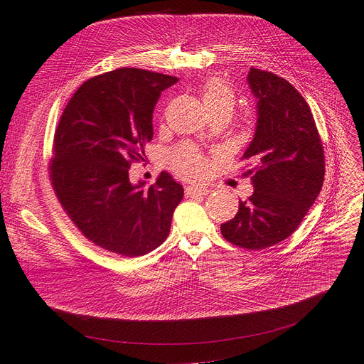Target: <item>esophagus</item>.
Listing matches in <instances>:
<instances>
[{"instance_id": "esophagus-1", "label": "esophagus", "mask_w": 364, "mask_h": 364, "mask_svg": "<svg viewBox=\"0 0 364 364\" xmlns=\"http://www.w3.org/2000/svg\"><path fill=\"white\" fill-rule=\"evenodd\" d=\"M211 190L206 186H187L186 187V195L187 196H206Z\"/></svg>"}]
</instances>
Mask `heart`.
<instances>
[{
    "mask_svg": "<svg viewBox=\"0 0 364 364\" xmlns=\"http://www.w3.org/2000/svg\"><path fill=\"white\" fill-rule=\"evenodd\" d=\"M202 100L208 110L230 109L235 106V91L221 80H209L202 90ZM171 168L187 178H199L208 168L206 158L193 146L183 144L168 155Z\"/></svg>",
    "mask_w": 364,
    "mask_h": 364,
    "instance_id": "1",
    "label": "heart"
}]
</instances>
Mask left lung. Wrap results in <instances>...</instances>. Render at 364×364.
<instances>
[{
  "mask_svg": "<svg viewBox=\"0 0 364 364\" xmlns=\"http://www.w3.org/2000/svg\"><path fill=\"white\" fill-rule=\"evenodd\" d=\"M247 84L257 99L254 139L243 153L254 166V193L221 224L223 236L246 250H265L289 237L317 199L324 180V153L313 113L280 76L251 68Z\"/></svg>",
  "mask_w": 364,
  "mask_h": 364,
  "instance_id": "1",
  "label": "left lung"
}]
</instances>
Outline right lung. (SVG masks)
<instances>
[{"mask_svg": "<svg viewBox=\"0 0 364 364\" xmlns=\"http://www.w3.org/2000/svg\"><path fill=\"white\" fill-rule=\"evenodd\" d=\"M176 76L137 68L85 81L54 134L50 177L57 199L82 235L106 251L140 257L165 242L184 190L168 172L146 188L129 166L153 137V109Z\"/></svg>", "mask_w": 364, "mask_h": 364, "instance_id": "obj_1", "label": "right lung"}]
</instances>
